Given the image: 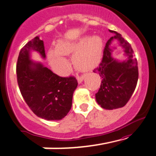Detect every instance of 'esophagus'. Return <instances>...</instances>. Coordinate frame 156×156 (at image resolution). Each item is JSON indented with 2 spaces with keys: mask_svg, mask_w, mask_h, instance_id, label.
Returning a JSON list of instances; mask_svg holds the SVG:
<instances>
[{
  "mask_svg": "<svg viewBox=\"0 0 156 156\" xmlns=\"http://www.w3.org/2000/svg\"><path fill=\"white\" fill-rule=\"evenodd\" d=\"M84 78H85V75H81L80 77H77V79H78V83H81L83 81V80H84Z\"/></svg>",
  "mask_w": 156,
  "mask_h": 156,
  "instance_id": "esophagus-1",
  "label": "esophagus"
}]
</instances>
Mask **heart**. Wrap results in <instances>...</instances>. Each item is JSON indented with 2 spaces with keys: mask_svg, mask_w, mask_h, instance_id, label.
Masks as SVG:
<instances>
[{
  "mask_svg": "<svg viewBox=\"0 0 156 156\" xmlns=\"http://www.w3.org/2000/svg\"><path fill=\"white\" fill-rule=\"evenodd\" d=\"M104 43L101 37L84 36L75 42L58 41L56 49L51 48L48 59L52 69L61 75L67 72L64 55L73 54L72 61L75 66L82 71H88L98 66L102 58Z\"/></svg>",
  "mask_w": 156,
  "mask_h": 156,
  "instance_id": "obj_1",
  "label": "heart"
}]
</instances>
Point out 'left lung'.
I'll list each match as a JSON object with an SVG mask.
<instances>
[{"label": "left lung", "instance_id": "1", "mask_svg": "<svg viewBox=\"0 0 156 156\" xmlns=\"http://www.w3.org/2000/svg\"><path fill=\"white\" fill-rule=\"evenodd\" d=\"M114 35L107 41L99 67L94 70L101 79V86L95 94L96 101L102 108L112 110L126 105L133 94L139 78L138 62L133 58L131 44L120 34L109 30ZM117 40L124 51L126 60L119 61L112 57L115 46L112 42Z\"/></svg>", "mask_w": 156, "mask_h": 156}]
</instances>
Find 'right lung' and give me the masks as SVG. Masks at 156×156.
Listing matches in <instances>:
<instances>
[{
    "label": "right lung",
    "instance_id": "obj_1",
    "mask_svg": "<svg viewBox=\"0 0 156 156\" xmlns=\"http://www.w3.org/2000/svg\"><path fill=\"white\" fill-rule=\"evenodd\" d=\"M32 51L46 58L44 42L38 37L27 42L19 53L17 78L21 94L37 117L61 120L71 109L78 81L75 77H59L41 62L31 60Z\"/></svg>",
    "mask_w": 156,
    "mask_h": 156
}]
</instances>
